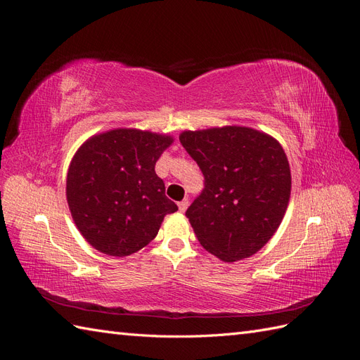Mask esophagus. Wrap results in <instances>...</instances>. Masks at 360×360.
Here are the masks:
<instances>
[{
  "instance_id": "34e87169",
  "label": "esophagus",
  "mask_w": 360,
  "mask_h": 360,
  "mask_svg": "<svg viewBox=\"0 0 360 360\" xmlns=\"http://www.w3.org/2000/svg\"><path fill=\"white\" fill-rule=\"evenodd\" d=\"M188 205H189V201H188V200L180 201V202H179V210H180L181 213H184V212H186V209H188Z\"/></svg>"
}]
</instances>
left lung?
<instances>
[{
    "label": "left lung",
    "mask_w": 360,
    "mask_h": 360,
    "mask_svg": "<svg viewBox=\"0 0 360 360\" xmlns=\"http://www.w3.org/2000/svg\"><path fill=\"white\" fill-rule=\"evenodd\" d=\"M179 138L204 176L201 195L186 210L201 246L225 263L257 254L288 207L291 172L284 148L246 126L184 130Z\"/></svg>",
    "instance_id": "8db88e82"
}]
</instances>
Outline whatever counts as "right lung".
<instances>
[{
	"label": "right lung",
	"mask_w": 360,
	"mask_h": 360,
	"mask_svg": "<svg viewBox=\"0 0 360 360\" xmlns=\"http://www.w3.org/2000/svg\"><path fill=\"white\" fill-rule=\"evenodd\" d=\"M172 143L169 135L118 127L93 135L76 151L66 180L69 210L99 252H138L158 236L163 217L179 210L155 171Z\"/></svg>",
	"instance_id": "1"
}]
</instances>
